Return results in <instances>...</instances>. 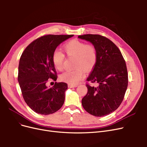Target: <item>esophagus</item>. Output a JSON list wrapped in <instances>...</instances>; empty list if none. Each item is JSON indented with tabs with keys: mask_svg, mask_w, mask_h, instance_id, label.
<instances>
[{
	"mask_svg": "<svg viewBox=\"0 0 147 147\" xmlns=\"http://www.w3.org/2000/svg\"><path fill=\"white\" fill-rule=\"evenodd\" d=\"M68 86L69 88H76L78 86V85H77V84H75V85H74V84H69Z\"/></svg>",
	"mask_w": 147,
	"mask_h": 147,
	"instance_id": "1",
	"label": "esophagus"
}]
</instances>
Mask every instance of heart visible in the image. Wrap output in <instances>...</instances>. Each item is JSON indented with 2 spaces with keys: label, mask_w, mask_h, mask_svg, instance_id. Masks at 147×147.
I'll return each instance as SVG.
<instances>
[{
  "label": "heart",
  "mask_w": 147,
  "mask_h": 147,
  "mask_svg": "<svg viewBox=\"0 0 147 147\" xmlns=\"http://www.w3.org/2000/svg\"><path fill=\"white\" fill-rule=\"evenodd\" d=\"M64 50L69 57H75L74 70L66 71L60 75V79L69 83L76 84L85 76V71L90 72L97 62V51L92 44H86L84 42L73 40L64 47ZM65 56L59 50H55L52 55V61L55 67L59 71L64 69Z\"/></svg>",
  "instance_id": "obj_1"
}]
</instances>
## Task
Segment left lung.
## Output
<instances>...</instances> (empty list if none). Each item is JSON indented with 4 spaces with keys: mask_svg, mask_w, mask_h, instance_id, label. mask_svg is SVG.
Wrapping results in <instances>:
<instances>
[{
    "mask_svg": "<svg viewBox=\"0 0 147 147\" xmlns=\"http://www.w3.org/2000/svg\"><path fill=\"white\" fill-rule=\"evenodd\" d=\"M96 47L97 62L87 78L97 87L86 83L88 92L82 104L88 113L104 117L116 110L123 100L128 84L126 62L119 48L104 36L98 34L79 35Z\"/></svg>",
    "mask_w": 147,
    "mask_h": 147,
    "instance_id": "left-lung-1",
    "label": "left lung"
}]
</instances>
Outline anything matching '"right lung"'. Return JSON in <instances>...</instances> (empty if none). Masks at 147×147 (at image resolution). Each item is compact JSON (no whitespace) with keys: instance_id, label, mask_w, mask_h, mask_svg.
<instances>
[{"instance_id":"1","label":"right lung","mask_w":147,"mask_h":147,"mask_svg":"<svg viewBox=\"0 0 147 147\" xmlns=\"http://www.w3.org/2000/svg\"><path fill=\"white\" fill-rule=\"evenodd\" d=\"M73 35H46L35 40L22 53L18 66V80L26 103L35 113L50 115L64 104L67 84L55 82L48 88L50 80L57 76L52 61L57 47Z\"/></svg>"}]
</instances>
